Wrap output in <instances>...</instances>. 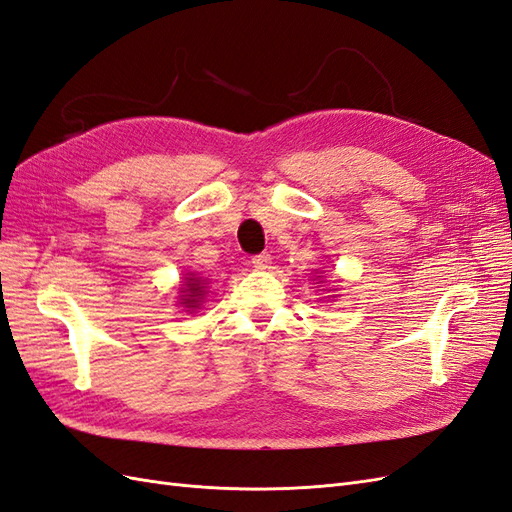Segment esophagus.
Returning a JSON list of instances; mask_svg holds the SVG:
<instances>
[{"mask_svg":"<svg viewBox=\"0 0 512 512\" xmlns=\"http://www.w3.org/2000/svg\"><path fill=\"white\" fill-rule=\"evenodd\" d=\"M252 265H254V269H260V271L269 269L271 267V254L269 252H262V254L252 256Z\"/></svg>","mask_w":512,"mask_h":512,"instance_id":"obj_1","label":"esophagus"}]
</instances>
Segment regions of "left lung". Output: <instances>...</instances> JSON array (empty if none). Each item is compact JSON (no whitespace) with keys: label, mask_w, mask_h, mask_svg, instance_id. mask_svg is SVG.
<instances>
[{"label":"left lung","mask_w":512,"mask_h":512,"mask_svg":"<svg viewBox=\"0 0 512 512\" xmlns=\"http://www.w3.org/2000/svg\"><path fill=\"white\" fill-rule=\"evenodd\" d=\"M318 277H320V275H318Z\"/></svg>","instance_id":"1"}]
</instances>
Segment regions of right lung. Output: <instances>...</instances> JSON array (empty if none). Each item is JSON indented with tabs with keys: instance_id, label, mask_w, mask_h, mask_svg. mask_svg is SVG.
Here are the masks:
<instances>
[{
	"instance_id": "1",
	"label": "right lung",
	"mask_w": 512,
	"mask_h": 512,
	"mask_svg": "<svg viewBox=\"0 0 512 512\" xmlns=\"http://www.w3.org/2000/svg\"><path fill=\"white\" fill-rule=\"evenodd\" d=\"M207 294V280L194 273H185L183 286L179 288V303L185 307V312H194L203 303Z\"/></svg>"
}]
</instances>
